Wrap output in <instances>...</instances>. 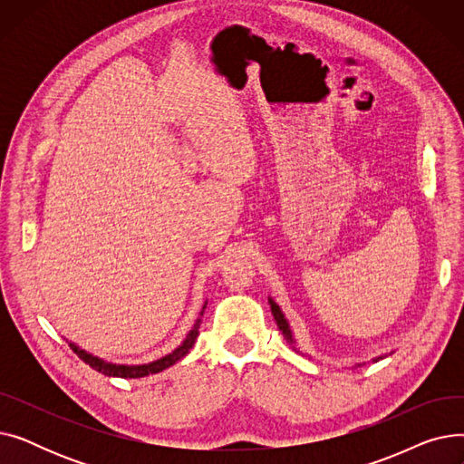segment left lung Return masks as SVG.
I'll list each match as a JSON object with an SVG mask.
<instances>
[{"instance_id":"left-lung-1","label":"left lung","mask_w":464,"mask_h":464,"mask_svg":"<svg viewBox=\"0 0 464 464\" xmlns=\"http://www.w3.org/2000/svg\"><path fill=\"white\" fill-rule=\"evenodd\" d=\"M269 303H271V310H273V315H275V320H276V325H278V329L282 331V334H284V338L287 340L289 344H295V340H294V333H291V329H289V324H287V320L284 318V314H282V310H280V306L269 297ZM294 350H297L295 346H294ZM299 352V350H297ZM385 355H380V357H376L374 361H380V359H383Z\"/></svg>"}]
</instances>
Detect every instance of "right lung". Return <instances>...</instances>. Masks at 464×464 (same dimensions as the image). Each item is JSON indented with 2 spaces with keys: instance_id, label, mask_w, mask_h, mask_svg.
<instances>
[{
  "instance_id": "right-lung-1",
  "label": "right lung",
  "mask_w": 464,
  "mask_h": 464,
  "mask_svg": "<svg viewBox=\"0 0 464 464\" xmlns=\"http://www.w3.org/2000/svg\"><path fill=\"white\" fill-rule=\"evenodd\" d=\"M205 306H207V303H205ZM205 306H203L199 315H203ZM199 324H201V318H198V322H195L193 329L188 333L184 343L173 353H169V355H165V357H161L158 361H152L149 364H114V362H107V361H103L100 357H93L92 353L81 350L77 344H72V343H69V348L75 352L86 364H90L93 371L102 372L105 376H114V378H144V376H149V374H158V372L169 369L170 364H175L177 361H180L191 350V346L195 344V338H198V334H199Z\"/></svg>"
}]
</instances>
